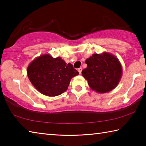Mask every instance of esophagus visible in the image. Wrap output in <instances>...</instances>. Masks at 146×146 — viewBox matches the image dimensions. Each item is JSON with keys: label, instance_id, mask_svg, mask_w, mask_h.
<instances>
[{"label": "esophagus", "instance_id": "1", "mask_svg": "<svg viewBox=\"0 0 146 146\" xmlns=\"http://www.w3.org/2000/svg\"><path fill=\"white\" fill-rule=\"evenodd\" d=\"M82 68H80L78 69V71L79 72V73L81 74V73H82Z\"/></svg>", "mask_w": 146, "mask_h": 146}]
</instances>
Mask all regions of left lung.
Wrapping results in <instances>:
<instances>
[{"label": "left lung", "instance_id": "obj_1", "mask_svg": "<svg viewBox=\"0 0 146 146\" xmlns=\"http://www.w3.org/2000/svg\"><path fill=\"white\" fill-rule=\"evenodd\" d=\"M82 76L91 90L105 93L117 87L122 75V65L115 55L107 52L93 54L86 60Z\"/></svg>", "mask_w": 146, "mask_h": 146}]
</instances>
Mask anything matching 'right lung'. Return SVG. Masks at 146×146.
I'll use <instances>...</instances> for the list:
<instances>
[{
  "label": "right lung",
  "instance_id": "right-lung-1",
  "mask_svg": "<svg viewBox=\"0 0 146 146\" xmlns=\"http://www.w3.org/2000/svg\"><path fill=\"white\" fill-rule=\"evenodd\" d=\"M28 76L36 90L48 97H55L68 90L71 79L78 75L70 63L49 54L36 57L27 68Z\"/></svg>",
  "mask_w": 146,
  "mask_h": 146
}]
</instances>
